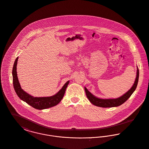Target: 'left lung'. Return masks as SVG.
<instances>
[{
    "instance_id": "obj_1",
    "label": "left lung",
    "mask_w": 149,
    "mask_h": 149,
    "mask_svg": "<svg viewBox=\"0 0 149 149\" xmlns=\"http://www.w3.org/2000/svg\"><path fill=\"white\" fill-rule=\"evenodd\" d=\"M138 79H139V70L137 67V70H136V76L135 78V80L134 84L132 85V88L126 92L125 94L122 95L121 97L115 98V99H102L99 98L95 96H94L93 94H92L86 87H84V90L86 92V96L87 98L90 100V102L93 104L94 105L101 107H117L121 104H122L123 103H125L127 99H129L130 96L132 95V93L135 90L138 82Z\"/></svg>"
}]
</instances>
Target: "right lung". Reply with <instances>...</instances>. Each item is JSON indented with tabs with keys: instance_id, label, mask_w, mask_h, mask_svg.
<instances>
[{
	"instance_id": "add662e5",
	"label": "right lung",
	"mask_w": 149,
	"mask_h": 149,
	"mask_svg": "<svg viewBox=\"0 0 149 149\" xmlns=\"http://www.w3.org/2000/svg\"><path fill=\"white\" fill-rule=\"evenodd\" d=\"M18 57L15 61L13 68V78L14 90L17 95L21 100L38 110H43L55 106L58 104L63 98L67 87L69 83L67 81L62 88L55 95L47 97H34L25 92L22 88L17 76V66Z\"/></svg>"
}]
</instances>
